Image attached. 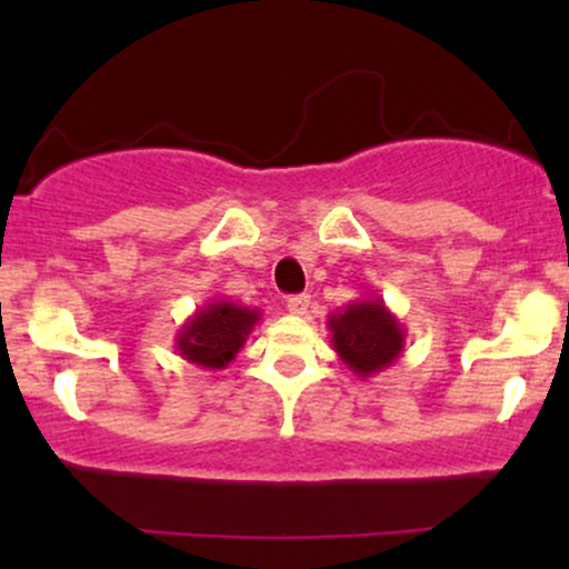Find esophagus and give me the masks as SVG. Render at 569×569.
<instances>
[{"label": "esophagus", "mask_w": 569, "mask_h": 569, "mask_svg": "<svg viewBox=\"0 0 569 569\" xmlns=\"http://www.w3.org/2000/svg\"><path fill=\"white\" fill-rule=\"evenodd\" d=\"M286 307H289L291 316H305L307 307H310V297L307 293H293V297L286 299Z\"/></svg>", "instance_id": "34e87169"}]
</instances>
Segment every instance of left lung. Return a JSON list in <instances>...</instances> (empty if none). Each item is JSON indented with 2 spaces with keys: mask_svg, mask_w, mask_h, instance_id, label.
I'll list each match as a JSON object with an SVG mask.
<instances>
[{
  "mask_svg": "<svg viewBox=\"0 0 569 569\" xmlns=\"http://www.w3.org/2000/svg\"><path fill=\"white\" fill-rule=\"evenodd\" d=\"M339 361L358 377H375L401 358L407 331L382 297L352 299L326 321Z\"/></svg>",
  "mask_w": 569,
  "mask_h": 569,
  "instance_id": "obj_1",
  "label": "left lung"
}]
</instances>
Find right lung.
I'll use <instances>...</instances> for the list:
<instances>
[{
	"instance_id": "right-lung-1",
	"label": "right lung",
	"mask_w": 569,
	"mask_h": 569,
	"mask_svg": "<svg viewBox=\"0 0 569 569\" xmlns=\"http://www.w3.org/2000/svg\"><path fill=\"white\" fill-rule=\"evenodd\" d=\"M259 321L262 310L234 305L230 299H208L176 331V350L200 369H227Z\"/></svg>"
}]
</instances>
